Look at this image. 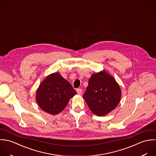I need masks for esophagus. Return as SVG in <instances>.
Returning <instances> with one entry per match:
<instances>
[{
  "label": "esophagus",
  "mask_w": 156,
  "mask_h": 156,
  "mask_svg": "<svg viewBox=\"0 0 156 156\" xmlns=\"http://www.w3.org/2000/svg\"><path fill=\"white\" fill-rule=\"evenodd\" d=\"M76 92L78 93V94H81L83 93V90L81 89H76Z\"/></svg>",
  "instance_id": "34e87169"
}]
</instances>
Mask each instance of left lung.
I'll list each match as a JSON object with an SVG mask.
<instances>
[{"instance_id":"left-lung-1","label":"left lung","mask_w":156,"mask_h":156,"mask_svg":"<svg viewBox=\"0 0 156 156\" xmlns=\"http://www.w3.org/2000/svg\"><path fill=\"white\" fill-rule=\"evenodd\" d=\"M121 89L110 75L105 71L92 75L83 98L94 115L105 116L118 105Z\"/></svg>"}]
</instances>
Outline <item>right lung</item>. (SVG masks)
<instances>
[{
  "mask_svg": "<svg viewBox=\"0 0 156 156\" xmlns=\"http://www.w3.org/2000/svg\"><path fill=\"white\" fill-rule=\"evenodd\" d=\"M76 94L72 85L58 73L49 75L40 85L36 101L41 108L51 115L60 113Z\"/></svg>",
  "mask_w": 156,
  "mask_h": 156,
  "instance_id": "add662e5",
  "label": "right lung"
}]
</instances>
